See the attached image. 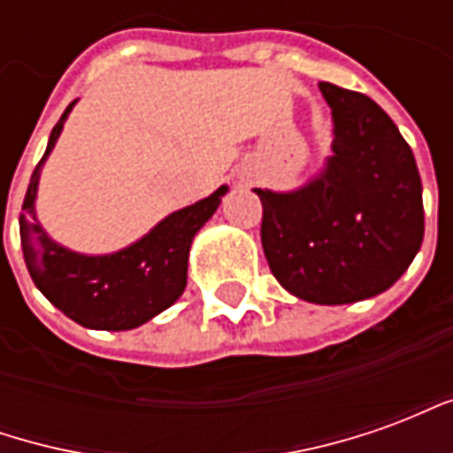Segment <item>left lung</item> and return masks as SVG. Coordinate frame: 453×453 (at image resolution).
<instances>
[{"label":"left lung","mask_w":453,"mask_h":453,"mask_svg":"<svg viewBox=\"0 0 453 453\" xmlns=\"http://www.w3.org/2000/svg\"><path fill=\"white\" fill-rule=\"evenodd\" d=\"M333 111V157L296 191L255 188L262 247L276 281L311 303L383 294L425 235L422 181L395 123L366 94L320 82Z\"/></svg>","instance_id":"obj_1"}]
</instances>
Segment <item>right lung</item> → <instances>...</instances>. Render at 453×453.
<instances>
[{"label":"right lung","instance_id":"1","mask_svg":"<svg viewBox=\"0 0 453 453\" xmlns=\"http://www.w3.org/2000/svg\"><path fill=\"white\" fill-rule=\"evenodd\" d=\"M73 106L74 102L55 123L21 206L19 230L26 266L38 291L74 323L89 330H133L167 311L184 294L194 235L216 213L227 187L174 211L138 242L111 255H80L58 245L38 223L35 191L41 167L53 152Z\"/></svg>","mask_w":453,"mask_h":453}]
</instances>
